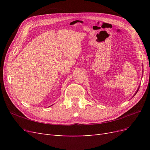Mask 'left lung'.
I'll use <instances>...</instances> for the list:
<instances>
[{"instance_id": "8db88e82", "label": "left lung", "mask_w": 150, "mask_h": 150, "mask_svg": "<svg viewBox=\"0 0 150 150\" xmlns=\"http://www.w3.org/2000/svg\"><path fill=\"white\" fill-rule=\"evenodd\" d=\"M139 88H138V90H137V92H136V93H135V94H137V92H138V89H139ZM135 94H134V95H135Z\"/></svg>"}]
</instances>
